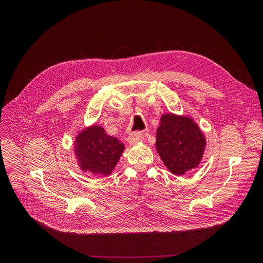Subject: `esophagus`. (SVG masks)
<instances>
[{
  "label": "esophagus",
  "instance_id": "esophagus-1",
  "mask_svg": "<svg viewBox=\"0 0 263 263\" xmlns=\"http://www.w3.org/2000/svg\"><path fill=\"white\" fill-rule=\"evenodd\" d=\"M142 139H144V136H142V134L139 133V132H135V133H132L129 136H128V142L130 145H135L137 144V142L141 141Z\"/></svg>",
  "mask_w": 263,
  "mask_h": 263
}]
</instances>
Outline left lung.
<instances>
[{"label":"left lung","instance_id":"obj_1","mask_svg":"<svg viewBox=\"0 0 263 263\" xmlns=\"http://www.w3.org/2000/svg\"><path fill=\"white\" fill-rule=\"evenodd\" d=\"M205 137L192 119L164 114L157 129L156 147L161 160L173 174L182 176L200 164Z\"/></svg>","mask_w":263,"mask_h":263}]
</instances>
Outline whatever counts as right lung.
<instances>
[{
    "instance_id": "1",
    "label": "right lung",
    "mask_w": 263,
    "mask_h": 263,
    "mask_svg": "<svg viewBox=\"0 0 263 263\" xmlns=\"http://www.w3.org/2000/svg\"><path fill=\"white\" fill-rule=\"evenodd\" d=\"M124 144L93 125L77 136L74 153L80 168L95 176H108L124 153Z\"/></svg>"
}]
</instances>
